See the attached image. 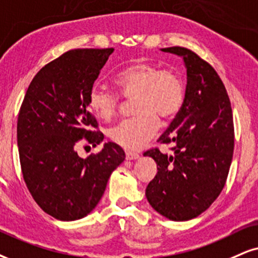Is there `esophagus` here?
I'll use <instances>...</instances> for the list:
<instances>
[{
    "instance_id": "34e87169",
    "label": "esophagus",
    "mask_w": 258,
    "mask_h": 258,
    "mask_svg": "<svg viewBox=\"0 0 258 258\" xmlns=\"http://www.w3.org/2000/svg\"><path fill=\"white\" fill-rule=\"evenodd\" d=\"M139 157H140V155L138 153H134V152H130V151L125 152L126 160H135V159H138Z\"/></svg>"
}]
</instances>
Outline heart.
<instances>
[{
  "label": "heart",
  "mask_w": 258,
  "mask_h": 258,
  "mask_svg": "<svg viewBox=\"0 0 258 258\" xmlns=\"http://www.w3.org/2000/svg\"><path fill=\"white\" fill-rule=\"evenodd\" d=\"M119 93L95 85L88 94L91 110L101 119H110L118 110L120 95L133 101V118L120 120L109 130L114 144L139 151L159 129V119H172L185 101V86L179 75L146 59L133 62L114 76Z\"/></svg>",
  "instance_id": "b5f03b06"
}]
</instances>
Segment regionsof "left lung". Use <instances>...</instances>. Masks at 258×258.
<instances>
[{
  "mask_svg": "<svg viewBox=\"0 0 258 258\" xmlns=\"http://www.w3.org/2000/svg\"><path fill=\"white\" fill-rule=\"evenodd\" d=\"M161 50L183 57L185 101L158 140L172 145L173 155L159 148L144 153L158 165L146 197L165 218L185 221L207 211L224 189L233 157V116L226 88L208 62L186 47Z\"/></svg>",
  "mask_w": 258,
  "mask_h": 258,
  "instance_id": "8db88e82",
  "label": "left lung"
}]
</instances>
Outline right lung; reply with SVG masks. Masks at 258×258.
<instances>
[{
  "instance_id": "1",
  "label": "right lung",
  "mask_w": 258,
  "mask_h": 258,
  "mask_svg": "<svg viewBox=\"0 0 258 258\" xmlns=\"http://www.w3.org/2000/svg\"><path fill=\"white\" fill-rule=\"evenodd\" d=\"M109 49L69 50L44 66L28 86L18 116V146L22 176L38 206L63 221L93 211L111 173L125 159L118 145L107 142L99 153L82 159L75 152L82 139L103 141L88 110V94Z\"/></svg>"
}]
</instances>
